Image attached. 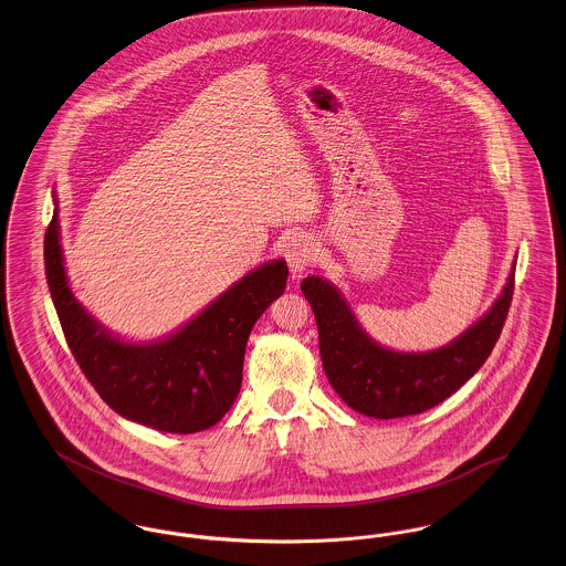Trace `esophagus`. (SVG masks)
I'll return each mask as SVG.
<instances>
[{"label": "esophagus", "instance_id": "esophagus-1", "mask_svg": "<svg viewBox=\"0 0 566 566\" xmlns=\"http://www.w3.org/2000/svg\"><path fill=\"white\" fill-rule=\"evenodd\" d=\"M314 256H316V243L305 232L291 237L286 241V245H284V259H286L289 266H291L293 277L304 273L305 269L310 266V262L314 261Z\"/></svg>", "mask_w": 566, "mask_h": 566}]
</instances>
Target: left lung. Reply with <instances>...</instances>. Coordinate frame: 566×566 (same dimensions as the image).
Masks as SVG:
<instances>
[{
	"label": "left lung",
	"instance_id": "8db88e82",
	"mask_svg": "<svg viewBox=\"0 0 566 566\" xmlns=\"http://www.w3.org/2000/svg\"><path fill=\"white\" fill-rule=\"evenodd\" d=\"M513 289L515 262L500 297L470 329L443 347L405 353L373 340L332 282L318 275H307L302 282L332 388L350 409L379 420L422 413L465 386L502 334Z\"/></svg>",
	"mask_w": 566,
	"mask_h": 566
}]
</instances>
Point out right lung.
<instances>
[{
  "instance_id": "1",
  "label": "right lung",
  "mask_w": 566,
  "mask_h": 566,
  "mask_svg": "<svg viewBox=\"0 0 566 566\" xmlns=\"http://www.w3.org/2000/svg\"><path fill=\"white\" fill-rule=\"evenodd\" d=\"M44 232V273L62 332L92 388L123 418L164 433H198L226 416L241 390L250 332L286 289V261L264 262L180 329L129 343L73 295L60 245L57 198Z\"/></svg>"
}]
</instances>
